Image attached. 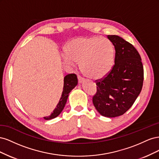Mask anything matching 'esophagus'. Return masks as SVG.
Returning a JSON list of instances; mask_svg holds the SVG:
<instances>
[{
  "mask_svg": "<svg viewBox=\"0 0 159 159\" xmlns=\"http://www.w3.org/2000/svg\"><path fill=\"white\" fill-rule=\"evenodd\" d=\"M78 82H79V84L83 83L84 81H85L84 79L82 78V77H81L80 75H78Z\"/></svg>",
  "mask_w": 159,
  "mask_h": 159,
  "instance_id": "obj_1",
  "label": "esophagus"
}]
</instances>
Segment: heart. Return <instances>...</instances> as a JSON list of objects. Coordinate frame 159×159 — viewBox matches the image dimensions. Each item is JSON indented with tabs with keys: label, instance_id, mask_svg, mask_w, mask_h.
<instances>
[{
	"label": "heart",
	"instance_id": "b5f03b06",
	"mask_svg": "<svg viewBox=\"0 0 159 159\" xmlns=\"http://www.w3.org/2000/svg\"><path fill=\"white\" fill-rule=\"evenodd\" d=\"M64 63L68 66L80 63L83 74L93 80L107 76L115 64V49L107 38L82 36L70 40L66 46Z\"/></svg>",
	"mask_w": 159,
	"mask_h": 159
}]
</instances>
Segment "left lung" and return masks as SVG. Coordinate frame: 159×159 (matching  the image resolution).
<instances>
[{"instance_id": "obj_1", "label": "left lung", "mask_w": 159, "mask_h": 159, "mask_svg": "<svg viewBox=\"0 0 159 159\" xmlns=\"http://www.w3.org/2000/svg\"><path fill=\"white\" fill-rule=\"evenodd\" d=\"M115 49V65L103 80H97L93 103L104 117L123 115L140 94L144 71L141 56L131 44L117 35H108Z\"/></svg>"}]
</instances>
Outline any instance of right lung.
I'll return each instance as SVG.
<instances>
[{
    "label": "right lung",
    "mask_w": 159,
    "mask_h": 159,
    "mask_svg": "<svg viewBox=\"0 0 159 159\" xmlns=\"http://www.w3.org/2000/svg\"><path fill=\"white\" fill-rule=\"evenodd\" d=\"M78 78L77 76L74 74H70L66 75L64 78V88L62 91V94L59 101V103L57 104L56 108L53 111L50 116L44 117V119L45 120H50L54 119L61 113L62 110L64 109L65 105L67 102L69 93L70 91L73 89L78 84Z\"/></svg>",
    "instance_id": "obj_1"
}]
</instances>
